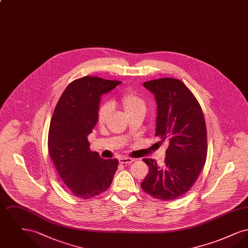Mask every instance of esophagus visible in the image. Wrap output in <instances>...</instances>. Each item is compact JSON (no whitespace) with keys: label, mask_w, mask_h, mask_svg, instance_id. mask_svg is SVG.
<instances>
[{"label":"esophagus","mask_w":248,"mask_h":248,"mask_svg":"<svg viewBox=\"0 0 248 248\" xmlns=\"http://www.w3.org/2000/svg\"><path fill=\"white\" fill-rule=\"evenodd\" d=\"M135 160L133 159V158H130V157H121L120 159H119V163L120 164H124V165H126V164H131V163H133Z\"/></svg>","instance_id":"obj_1"}]
</instances>
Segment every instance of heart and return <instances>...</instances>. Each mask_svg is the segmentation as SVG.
<instances>
[{"label":"heart","instance_id":"obj_1","mask_svg":"<svg viewBox=\"0 0 248 248\" xmlns=\"http://www.w3.org/2000/svg\"><path fill=\"white\" fill-rule=\"evenodd\" d=\"M109 105L120 107L127 116L137 110L145 109V101L143 100L141 96L134 91L127 90L122 93L116 99L110 100L109 104L102 103L98 106L96 110V121L99 124H103L106 122L108 116L109 115Z\"/></svg>","mask_w":248,"mask_h":248}]
</instances>
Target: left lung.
I'll return each mask as SVG.
<instances>
[{
    "label": "left lung",
    "instance_id": "obj_1",
    "mask_svg": "<svg viewBox=\"0 0 248 248\" xmlns=\"http://www.w3.org/2000/svg\"><path fill=\"white\" fill-rule=\"evenodd\" d=\"M143 85L155 95V137L168 142L165 165L143 159L149 166L141 188L155 199L172 201L185 194L199 177L207 155L206 125L200 104L180 80L160 78Z\"/></svg>",
    "mask_w": 248,
    "mask_h": 248
}]
</instances>
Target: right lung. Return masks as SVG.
I'll list each match as a JSON object with an SVG mask.
<instances>
[{"mask_svg": "<svg viewBox=\"0 0 248 248\" xmlns=\"http://www.w3.org/2000/svg\"><path fill=\"white\" fill-rule=\"evenodd\" d=\"M121 82L84 76L71 82L54 110L48 132V153L69 192L89 199L109 188L118 160L91 152L87 136L96 124L100 96Z\"/></svg>", "mask_w": 248, "mask_h": 248, "instance_id": "1", "label": "right lung"}]
</instances>
